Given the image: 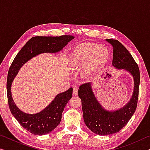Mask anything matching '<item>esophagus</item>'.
<instances>
[{
    "label": "esophagus",
    "instance_id": "34e87169",
    "mask_svg": "<svg viewBox=\"0 0 150 150\" xmlns=\"http://www.w3.org/2000/svg\"><path fill=\"white\" fill-rule=\"evenodd\" d=\"M73 95H75V96H77L78 95V89H77V87L73 88Z\"/></svg>",
    "mask_w": 150,
    "mask_h": 150
}]
</instances>
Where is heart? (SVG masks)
Wrapping results in <instances>:
<instances>
[{"mask_svg":"<svg viewBox=\"0 0 150 150\" xmlns=\"http://www.w3.org/2000/svg\"><path fill=\"white\" fill-rule=\"evenodd\" d=\"M110 59V51L105 45L83 42L73 48L67 56L68 69L77 71L84 65L81 76L85 80L95 77L105 69Z\"/></svg>","mask_w":150,"mask_h":150,"instance_id":"b5f03b06","label":"heart"}]
</instances>
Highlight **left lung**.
<instances>
[{
  "mask_svg": "<svg viewBox=\"0 0 150 150\" xmlns=\"http://www.w3.org/2000/svg\"><path fill=\"white\" fill-rule=\"evenodd\" d=\"M106 41L113 47L112 66L117 69H124L132 76L134 90L126 105L117 110H108L98 101L91 83L80 86L78 95L82 104L83 120L90 130L100 136L118 132L130 120L136 109L140 80L138 65L126 48L118 40L106 39Z\"/></svg>",
  "mask_w": 150,
  "mask_h": 150,
  "instance_id": "left-lung-1",
  "label": "left lung"
}]
</instances>
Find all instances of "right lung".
<instances>
[{
	"mask_svg": "<svg viewBox=\"0 0 150 150\" xmlns=\"http://www.w3.org/2000/svg\"><path fill=\"white\" fill-rule=\"evenodd\" d=\"M73 38V35L33 37L18 53L10 67L6 83L10 110L20 125L34 135L42 136L50 133L59 125L65 106L72 97L73 88L71 87L58 94L44 110L32 115L20 110L14 102L11 93L12 81L28 61L44 53H58Z\"/></svg>",
	"mask_w": 150,
	"mask_h": 150,
	"instance_id": "add662e5",
	"label": "right lung"
}]
</instances>
